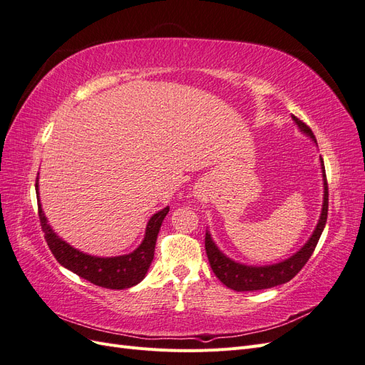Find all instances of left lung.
<instances>
[{
    "instance_id": "left-lung-1",
    "label": "left lung",
    "mask_w": 365,
    "mask_h": 365,
    "mask_svg": "<svg viewBox=\"0 0 365 365\" xmlns=\"http://www.w3.org/2000/svg\"><path fill=\"white\" fill-rule=\"evenodd\" d=\"M294 123L300 129L302 134L311 138L317 145V138L314 132L309 129L302 120H298L292 115ZM319 165H322V176H323V205L322 213H319L318 222L312 231L311 237L306 240V244L294 252L291 257L284 259L279 263L271 264H247L240 263L228 257L224 251H220L216 245V242L212 237L210 230L205 231V251L216 277L222 282L227 288L233 291H260L274 288V286L283 284L289 282L292 277L302 271V268L312 256V252L318 244L319 237H322L323 230L326 227L327 220V207H329V192H327V180H326V170L323 158L319 157Z\"/></svg>"
}]
</instances>
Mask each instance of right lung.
I'll list each match as a JSON object with an SVG mask.
<instances>
[{"mask_svg": "<svg viewBox=\"0 0 365 365\" xmlns=\"http://www.w3.org/2000/svg\"><path fill=\"white\" fill-rule=\"evenodd\" d=\"M39 176L36 178V197H38V210L42 231L46 233V240L53 256L62 264L63 268L70 269L79 277L91 282L97 286H102L106 289H126L130 286L138 284L146 277L150 263L153 260V251H155L157 237L165 215L169 213V207H164L155 215H152L146 225L145 237L141 244L123 256L114 257H98L86 254L81 250H76L67 244L62 237H59L54 230L50 227L48 220L43 213L41 201H39Z\"/></svg>", "mask_w": 365, "mask_h": 365, "instance_id": "add662e5", "label": "right lung"}]
</instances>
